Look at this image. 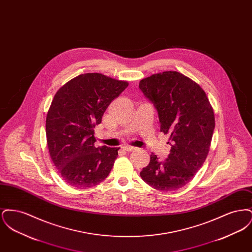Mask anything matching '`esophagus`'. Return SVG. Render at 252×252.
Here are the masks:
<instances>
[{
  "instance_id": "34e87169",
  "label": "esophagus",
  "mask_w": 252,
  "mask_h": 252,
  "mask_svg": "<svg viewBox=\"0 0 252 252\" xmlns=\"http://www.w3.org/2000/svg\"><path fill=\"white\" fill-rule=\"evenodd\" d=\"M123 149L126 150V151H133V150L136 149V147L131 146V145H124V146H123Z\"/></svg>"
}]
</instances>
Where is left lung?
<instances>
[{
    "mask_svg": "<svg viewBox=\"0 0 252 252\" xmlns=\"http://www.w3.org/2000/svg\"><path fill=\"white\" fill-rule=\"evenodd\" d=\"M139 88L156 108L160 131L170 134L171 145L165 160L152 153L140 175L156 190L176 191L193 179L208 156L216 126L214 109L202 88L179 72L152 74Z\"/></svg>",
    "mask_w": 252,
    "mask_h": 252,
    "instance_id": "1",
    "label": "left lung"
}]
</instances>
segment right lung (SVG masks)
Listing matches in <instances>:
<instances>
[{
    "label": "right lung",
    "instance_id": "1",
    "mask_svg": "<svg viewBox=\"0 0 252 252\" xmlns=\"http://www.w3.org/2000/svg\"><path fill=\"white\" fill-rule=\"evenodd\" d=\"M128 82L98 72L80 74L57 92L46 117L50 157L61 178L76 188L105 180L119 147H95L94 127Z\"/></svg>",
    "mask_w": 252,
    "mask_h": 252
}]
</instances>
